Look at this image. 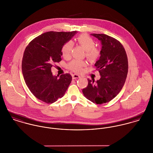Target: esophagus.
<instances>
[{"mask_svg":"<svg viewBox=\"0 0 153 153\" xmlns=\"http://www.w3.org/2000/svg\"><path fill=\"white\" fill-rule=\"evenodd\" d=\"M72 78H73L74 79H77V78H79L80 77V76H79V75H76V74H72Z\"/></svg>","mask_w":153,"mask_h":153,"instance_id":"obj_1","label":"esophagus"}]
</instances>
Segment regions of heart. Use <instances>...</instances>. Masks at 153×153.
Returning <instances> with one entry per match:
<instances>
[{
	"mask_svg": "<svg viewBox=\"0 0 153 153\" xmlns=\"http://www.w3.org/2000/svg\"><path fill=\"white\" fill-rule=\"evenodd\" d=\"M76 41L78 44L82 46L86 51L85 55L89 61L95 62L100 58L101 55L100 51L95 47V42L91 37L85 34H82L77 38ZM73 45L72 41H68L64 45L61 51L64 58H69L71 56ZM86 66L87 62L85 61L74 59L68 64V68L76 73H79L82 71L83 68Z\"/></svg>",
	"mask_w": 153,
	"mask_h": 153,
	"instance_id": "1",
	"label": "heart"
}]
</instances>
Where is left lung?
<instances>
[{"mask_svg":"<svg viewBox=\"0 0 153 153\" xmlns=\"http://www.w3.org/2000/svg\"><path fill=\"white\" fill-rule=\"evenodd\" d=\"M91 35L102 45L101 56L95 64L101 78L96 82L88 79V86L82 92L91 102L101 104L112 100L123 87L128 74V58L124 48L115 38L105 34Z\"/></svg>","mask_w":153,"mask_h":153,"instance_id":"obj_1","label":"left lung"}]
</instances>
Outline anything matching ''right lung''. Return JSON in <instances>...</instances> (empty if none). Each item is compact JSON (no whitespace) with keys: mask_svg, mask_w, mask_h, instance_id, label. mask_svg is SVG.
I'll return each instance as SVG.
<instances>
[{"mask_svg":"<svg viewBox=\"0 0 153 153\" xmlns=\"http://www.w3.org/2000/svg\"><path fill=\"white\" fill-rule=\"evenodd\" d=\"M76 33L47 32L33 39L25 50L22 71L25 83L36 98L47 104L62 98L71 82L69 74L58 78L51 68L62 60V46Z\"/></svg>","mask_w":153,"mask_h":153,"instance_id":"obj_1","label":"right lung"}]
</instances>
